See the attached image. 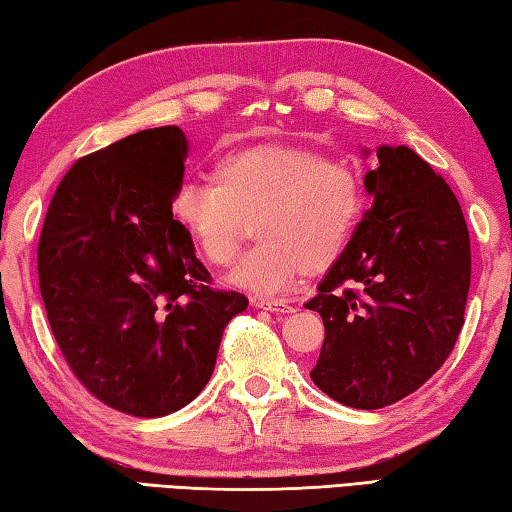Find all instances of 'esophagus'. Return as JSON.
I'll use <instances>...</instances> for the list:
<instances>
[{"label": "esophagus", "instance_id": "obj_1", "mask_svg": "<svg viewBox=\"0 0 512 512\" xmlns=\"http://www.w3.org/2000/svg\"><path fill=\"white\" fill-rule=\"evenodd\" d=\"M253 305L264 311H275V314H287V311H291V305L287 300H277V298H255Z\"/></svg>", "mask_w": 512, "mask_h": 512}]
</instances>
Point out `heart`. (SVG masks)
<instances>
[{
  "instance_id": "b5f03b06",
  "label": "heart",
  "mask_w": 512,
  "mask_h": 512,
  "mask_svg": "<svg viewBox=\"0 0 512 512\" xmlns=\"http://www.w3.org/2000/svg\"><path fill=\"white\" fill-rule=\"evenodd\" d=\"M366 203V180L354 164L302 146L259 144L221 153L210 180L180 185L171 216L210 266L232 262L253 219L259 241L232 268L230 282L273 296L300 273L339 262Z\"/></svg>"
}]
</instances>
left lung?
Returning a JSON list of instances; mask_svg holds the SVG:
<instances>
[{
	"instance_id": "obj_1",
	"label": "left lung",
	"mask_w": 512,
	"mask_h": 512,
	"mask_svg": "<svg viewBox=\"0 0 512 512\" xmlns=\"http://www.w3.org/2000/svg\"><path fill=\"white\" fill-rule=\"evenodd\" d=\"M372 205L307 309L325 323L311 379L352 409L400 402L436 375L463 327L470 235L443 176L406 146H379Z\"/></svg>"
}]
</instances>
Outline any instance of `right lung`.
Here are the masks:
<instances>
[{"label": "right lung", "mask_w": 512, "mask_h": 512, "mask_svg": "<svg viewBox=\"0 0 512 512\" xmlns=\"http://www.w3.org/2000/svg\"><path fill=\"white\" fill-rule=\"evenodd\" d=\"M187 137L146 128L79 158L38 241L49 327L85 391L135 418L183 409L212 377L225 325L248 307L212 287L171 216Z\"/></svg>", "instance_id": "obj_1"}]
</instances>
